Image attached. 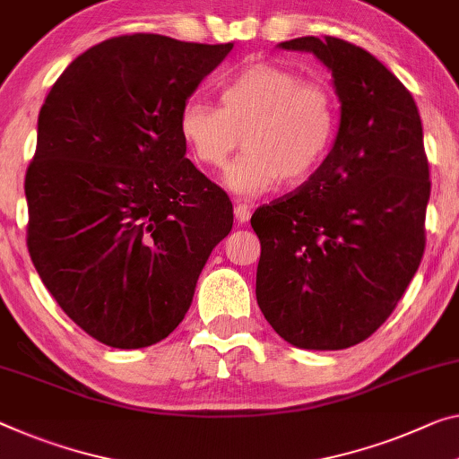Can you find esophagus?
<instances>
[{
	"instance_id": "obj_1",
	"label": "esophagus",
	"mask_w": 459,
	"mask_h": 459,
	"mask_svg": "<svg viewBox=\"0 0 459 459\" xmlns=\"http://www.w3.org/2000/svg\"><path fill=\"white\" fill-rule=\"evenodd\" d=\"M234 215L239 223H246V221H250L252 209L248 205H244V203H238V205L234 207Z\"/></svg>"
}]
</instances>
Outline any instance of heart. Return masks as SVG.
Returning a JSON list of instances; mask_svg holds the SVG:
<instances>
[{
	"instance_id": "1",
	"label": "heart",
	"mask_w": 459,
	"mask_h": 459,
	"mask_svg": "<svg viewBox=\"0 0 459 459\" xmlns=\"http://www.w3.org/2000/svg\"><path fill=\"white\" fill-rule=\"evenodd\" d=\"M336 125V98L326 83L269 61L231 75L220 90V107L188 100L178 117L182 139L207 168H221L244 141L246 152L223 182L246 199L283 178L287 185L306 180L326 158Z\"/></svg>"
}]
</instances>
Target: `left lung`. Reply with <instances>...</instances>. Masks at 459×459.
I'll return each instance as SVG.
<instances>
[{
	"label": "left lung",
	"mask_w": 459,
	"mask_h": 459,
	"mask_svg": "<svg viewBox=\"0 0 459 459\" xmlns=\"http://www.w3.org/2000/svg\"><path fill=\"white\" fill-rule=\"evenodd\" d=\"M279 47L314 53L333 72L341 125L307 182L254 211L258 307L295 347L349 349L390 318L425 252L431 180L420 115L361 47L336 37Z\"/></svg>",
	"instance_id": "8db88e82"
}]
</instances>
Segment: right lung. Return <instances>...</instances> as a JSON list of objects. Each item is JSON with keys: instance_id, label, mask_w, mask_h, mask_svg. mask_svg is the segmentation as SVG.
Wrapping results in <instances>:
<instances>
[{"instance_id": "right-lung-1", "label": "right lung", "mask_w": 459, "mask_h": 459, "mask_svg": "<svg viewBox=\"0 0 459 459\" xmlns=\"http://www.w3.org/2000/svg\"><path fill=\"white\" fill-rule=\"evenodd\" d=\"M234 45L123 34L53 83L26 170V244L83 333L143 349L178 326L211 250L230 234L225 190L186 153L178 117Z\"/></svg>"}]
</instances>
